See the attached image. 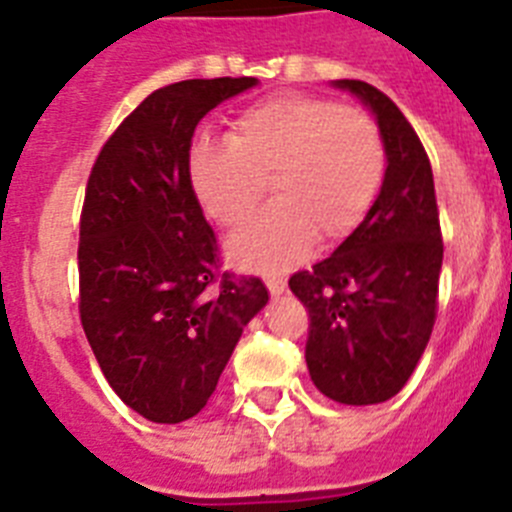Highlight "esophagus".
Masks as SVG:
<instances>
[{
  "instance_id": "esophagus-1",
  "label": "esophagus",
  "mask_w": 512,
  "mask_h": 512,
  "mask_svg": "<svg viewBox=\"0 0 512 512\" xmlns=\"http://www.w3.org/2000/svg\"><path fill=\"white\" fill-rule=\"evenodd\" d=\"M266 289H269L271 297H279L287 289V282L282 277H266Z\"/></svg>"
}]
</instances>
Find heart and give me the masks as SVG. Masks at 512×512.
<instances>
[{
    "mask_svg": "<svg viewBox=\"0 0 512 512\" xmlns=\"http://www.w3.org/2000/svg\"><path fill=\"white\" fill-rule=\"evenodd\" d=\"M387 166L379 125L359 107L312 94H274L230 122L228 140L202 138L189 176L215 223L238 228L266 192L277 200L230 241V256L259 271L300 261L312 241L333 246L372 210Z\"/></svg>",
    "mask_w": 512,
    "mask_h": 512,
    "instance_id": "1",
    "label": "heart"
}]
</instances>
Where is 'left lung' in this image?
Here are the masks:
<instances>
[{
    "label": "left lung",
    "mask_w": 512,
    "mask_h": 512,
    "mask_svg": "<svg viewBox=\"0 0 512 512\" xmlns=\"http://www.w3.org/2000/svg\"><path fill=\"white\" fill-rule=\"evenodd\" d=\"M338 87L372 107L387 151L382 192L364 223L310 271L289 277L305 305V361L320 392L377 405L405 387L438 312L443 235L428 153L400 107L366 81Z\"/></svg>",
    "instance_id": "left-lung-1"
}]
</instances>
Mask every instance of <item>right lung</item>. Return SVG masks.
<instances>
[{
    "label": "right lung",
    "mask_w": 512,
    "mask_h": 512,
    "mask_svg": "<svg viewBox=\"0 0 512 512\" xmlns=\"http://www.w3.org/2000/svg\"><path fill=\"white\" fill-rule=\"evenodd\" d=\"M253 76L187 79L148 94L89 174L79 223V318L128 408L182 423L207 405L248 320L259 277L223 271L189 176L197 122Z\"/></svg>",
    "instance_id": "right-lung-1"
}]
</instances>
